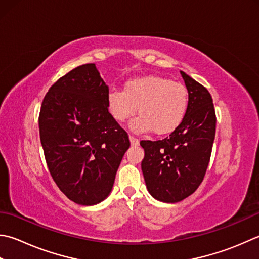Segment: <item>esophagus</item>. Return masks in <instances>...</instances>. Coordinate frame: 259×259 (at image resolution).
<instances>
[{"label": "esophagus", "instance_id": "obj_1", "mask_svg": "<svg viewBox=\"0 0 259 259\" xmlns=\"http://www.w3.org/2000/svg\"><path fill=\"white\" fill-rule=\"evenodd\" d=\"M129 139H130V143L133 146H138L139 145V140L136 138L134 136H129Z\"/></svg>", "mask_w": 259, "mask_h": 259}]
</instances>
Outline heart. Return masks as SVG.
Masks as SVG:
<instances>
[{
  "instance_id": "heart-1",
  "label": "heart",
  "mask_w": 259,
  "mask_h": 259,
  "mask_svg": "<svg viewBox=\"0 0 259 259\" xmlns=\"http://www.w3.org/2000/svg\"><path fill=\"white\" fill-rule=\"evenodd\" d=\"M111 115L118 122L139 112L130 124L136 134L154 130L157 135L174 131L184 120L189 109V91L180 82L160 76L129 79L123 91L111 90L106 98Z\"/></svg>"
}]
</instances>
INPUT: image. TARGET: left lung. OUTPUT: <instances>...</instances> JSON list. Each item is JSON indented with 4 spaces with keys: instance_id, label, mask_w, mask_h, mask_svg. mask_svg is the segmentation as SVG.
<instances>
[{
    "instance_id": "1",
    "label": "left lung",
    "mask_w": 259,
    "mask_h": 259,
    "mask_svg": "<svg viewBox=\"0 0 259 259\" xmlns=\"http://www.w3.org/2000/svg\"><path fill=\"white\" fill-rule=\"evenodd\" d=\"M189 91L184 120L161 140H141L145 157L141 169L149 193L156 200L175 203L194 193L209 165L215 136V111L203 85L182 72Z\"/></svg>"
}]
</instances>
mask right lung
Returning <instances> with one entry per match:
<instances>
[{"label":"right lung","mask_w":259,"mask_h":259,"mask_svg":"<svg viewBox=\"0 0 259 259\" xmlns=\"http://www.w3.org/2000/svg\"><path fill=\"white\" fill-rule=\"evenodd\" d=\"M109 88L95 64L70 70L52 85L39 113L40 141L59 190L80 205L110 194L130 140L109 112Z\"/></svg>","instance_id":"1"}]
</instances>
